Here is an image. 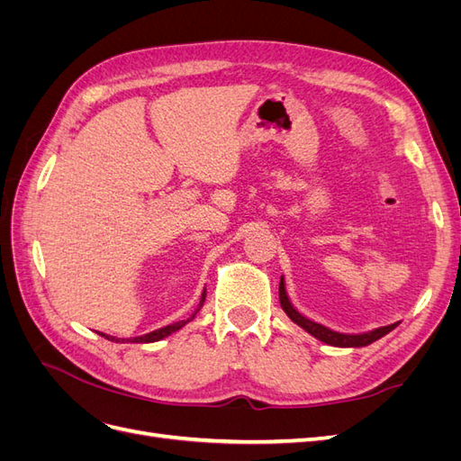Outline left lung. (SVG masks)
<instances>
[{
  "label": "left lung",
  "mask_w": 461,
  "mask_h": 461,
  "mask_svg": "<svg viewBox=\"0 0 461 461\" xmlns=\"http://www.w3.org/2000/svg\"><path fill=\"white\" fill-rule=\"evenodd\" d=\"M278 300H281V305L283 310L286 312V315L294 321L296 325H300L302 329L308 330L310 334H313L315 339H319L321 342H327L330 346H340V348H350V346H367L375 340H379L381 337H384V334H388L390 330H393L398 323L394 325H388V327H381V329H375L371 332H366V334H342V332H334L323 325L319 323H313V321L305 319L302 313H298L294 308H292V303L286 296V290H285V283L281 278V285H278Z\"/></svg>",
  "instance_id": "left-lung-1"
}]
</instances>
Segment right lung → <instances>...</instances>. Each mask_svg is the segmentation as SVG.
<instances>
[{"label": "right lung", "instance_id": "obj_1", "mask_svg": "<svg viewBox=\"0 0 461 461\" xmlns=\"http://www.w3.org/2000/svg\"><path fill=\"white\" fill-rule=\"evenodd\" d=\"M203 302H205V292L202 294V300H200V308L203 305ZM200 308L196 310V313L200 312ZM194 313V315H196ZM194 315L190 317V319H194ZM188 319V321H190ZM188 321H178V323H173V325H167V327H163V329H158V330H153V332H148V334H142V337H134L131 342H156V340H161V339H165V337H169L171 332H175V330H178L180 327H185ZM102 337H105L107 340H119V339H115V337H107V334H102Z\"/></svg>", "mask_w": 461, "mask_h": 461}]
</instances>
